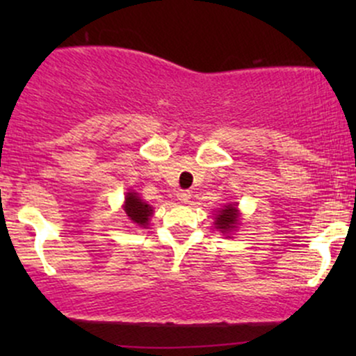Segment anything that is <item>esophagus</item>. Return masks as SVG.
<instances>
[{
  "instance_id": "obj_1",
  "label": "esophagus",
  "mask_w": 356,
  "mask_h": 356,
  "mask_svg": "<svg viewBox=\"0 0 356 356\" xmlns=\"http://www.w3.org/2000/svg\"><path fill=\"white\" fill-rule=\"evenodd\" d=\"M177 199L181 202H189L191 199V191H179L177 192Z\"/></svg>"
}]
</instances>
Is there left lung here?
<instances>
[{
  "label": "left lung",
  "instance_id": "left-lung-1",
  "mask_svg": "<svg viewBox=\"0 0 356 356\" xmlns=\"http://www.w3.org/2000/svg\"><path fill=\"white\" fill-rule=\"evenodd\" d=\"M236 222H238V209L234 206H226L222 211L219 212V216L216 218V227L220 229L222 232H227L231 229H234Z\"/></svg>",
  "mask_w": 356,
  "mask_h": 356
}]
</instances>
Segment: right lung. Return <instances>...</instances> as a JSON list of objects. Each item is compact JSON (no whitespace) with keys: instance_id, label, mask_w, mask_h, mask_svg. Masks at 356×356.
Listing matches in <instances>:
<instances>
[{"instance_id":"right-lung-1","label":"right lung","mask_w":356,"mask_h":356,"mask_svg":"<svg viewBox=\"0 0 356 356\" xmlns=\"http://www.w3.org/2000/svg\"><path fill=\"white\" fill-rule=\"evenodd\" d=\"M124 211L130 218V220L140 227H145L147 222H149V218L152 216V207L142 201L136 192H129L127 194Z\"/></svg>"}]
</instances>
